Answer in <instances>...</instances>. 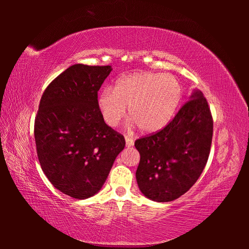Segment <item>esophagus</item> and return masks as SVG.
<instances>
[{
    "mask_svg": "<svg viewBox=\"0 0 249 249\" xmlns=\"http://www.w3.org/2000/svg\"><path fill=\"white\" fill-rule=\"evenodd\" d=\"M125 141H126V146H127V147H130V146L134 145V140L131 139L130 137L126 136V137H125Z\"/></svg>",
    "mask_w": 249,
    "mask_h": 249,
    "instance_id": "34e87169",
    "label": "esophagus"
}]
</instances>
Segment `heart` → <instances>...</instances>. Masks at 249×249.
I'll list each match as a JSON object with an SVG mask.
<instances>
[{"label":"heart","mask_w":249,"mask_h":249,"mask_svg":"<svg viewBox=\"0 0 249 249\" xmlns=\"http://www.w3.org/2000/svg\"><path fill=\"white\" fill-rule=\"evenodd\" d=\"M183 95L178 79L168 73L136 72L119 78L97 99L104 122L116 127L126 114L141 133L154 134L165 128L176 114Z\"/></svg>","instance_id":"obj_1"}]
</instances>
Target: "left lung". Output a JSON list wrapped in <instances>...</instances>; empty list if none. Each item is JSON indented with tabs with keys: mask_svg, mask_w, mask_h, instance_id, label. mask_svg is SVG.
Wrapping results in <instances>:
<instances>
[{
	"mask_svg": "<svg viewBox=\"0 0 249 249\" xmlns=\"http://www.w3.org/2000/svg\"><path fill=\"white\" fill-rule=\"evenodd\" d=\"M213 118L208 100L196 91L165 128L137 139L140 153L136 171L146 198L169 202L192 188L208 162Z\"/></svg>",
	"mask_w": 249,
	"mask_h": 249,
	"instance_id": "1",
	"label": "left lung"
}]
</instances>
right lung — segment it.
<instances>
[{
	"mask_svg": "<svg viewBox=\"0 0 249 249\" xmlns=\"http://www.w3.org/2000/svg\"><path fill=\"white\" fill-rule=\"evenodd\" d=\"M111 66L75 64L52 80L41 95L34 123L40 167L52 185L79 200L102 188L124 136L105 123L97 92Z\"/></svg>",
	"mask_w": 249,
	"mask_h": 249,
	"instance_id": "1",
	"label": "right lung"
}]
</instances>
